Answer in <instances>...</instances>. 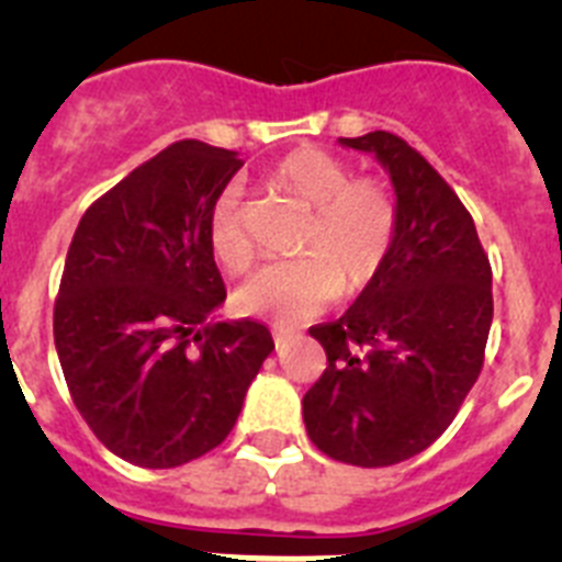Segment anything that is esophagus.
I'll list each match as a JSON object with an SVG mask.
<instances>
[{
  "label": "esophagus",
  "instance_id": "obj_1",
  "mask_svg": "<svg viewBox=\"0 0 562 562\" xmlns=\"http://www.w3.org/2000/svg\"><path fill=\"white\" fill-rule=\"evenodd\" d=\"M272 337H276V346L281 349L284 342H290L292 337H297L292 329H284V326H272Z\"/></svg>",
  "mask_w": 562,
  "mask_h": 562
}]
</instances>
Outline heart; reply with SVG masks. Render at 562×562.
<instances>
[{
	"label": "heart",
	"mask_w": 562,
	"mask_h": 562,
	"mask_svg": "<svg viewBox=\"0 0 562 562\" xmlns=\"http://www.w3.org/2000/svg\"><path fill=\"white\" fill-rule=\"evenodd\" d=\"M270 182L310 207L292 261L267 265L236 292L241 312L276 324H304L346 292H360L389 261L396 233V207L389 188L371 177H351V168L321 148H297L270 168ZM207 245L225 270L241 272L252 247L241 225L238 191L216 200L207 222Z\"/></svg>",
	"instance_id": "b5f03b06"
}]
</instances>
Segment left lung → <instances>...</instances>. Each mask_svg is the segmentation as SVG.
<instances>
[{
    "mask_svg": "<svg viewBox=\"0 0 562 562\" xmlns=\"http://www.w3.org/2000/svg\"><path fill=\"white\" fill-rule=\"evenodd\" d=\"M391 177L396 233L380 276L340 321L312 326L326 351L306 391L312 445L357 467H391L439 439L484 366L493 270L453 188L391 132L340 137Z\"/></svg>",
    "mask_w": 562,
    "mask_h": 562,
    "instance_id": "8db88e82",
    "label": "left lung"
}]
</instances>
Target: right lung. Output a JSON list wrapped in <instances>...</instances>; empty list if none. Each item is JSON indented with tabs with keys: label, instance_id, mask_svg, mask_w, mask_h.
I'll list each match as a JSON object with an SVG mask.
<instances>
[{
	"label": "right lung",
	"instance_id": "add662e5",
	"mask_svg": "<svg viewBox=\"0 0 562 562\" xmlns=\"http://www.w3.org/2000/svg\"><path fill=\"white\" fill-rule=\"evenodd\" d=\"M238 151L168 146L78 222L53 335L92 434L123 461L168 470L225 441L261 362L267 326L222 321L225 281L207 222Z\"/></svg>",
	"mask_w": 562,
	"mask_h": 562
}]
</instances>
